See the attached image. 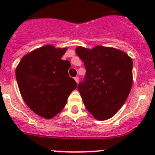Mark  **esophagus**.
Masks as SVG:
<instances>
[{"mask_svg": "<svg viewBox=\"0 0 155 155\" xmlns=\"http://www.w3.org/2000/svg\"><path fill=\"white\" fill-rule=\"evenodd\" d=\"M74 80H75V81L77 82V83H78V81H79V78H78V77H75Z\"/></svg>", "mask_w": 155, "mask_h": 155, "instance_id": "obj_1", "label": "esophagus"}]
</instances>
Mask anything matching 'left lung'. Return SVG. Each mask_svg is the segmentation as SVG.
Here are the masks:
<instances>
[{
  "instance_id": "obj_1",
  "label": "left lung",
  "mask_w": 155,
  "mask_h": 155,
  "mask_svg": "<svg viewBox=\"0 0 155 155\" xmlns=\"http://www.w3.org/2000/svg\"><path fill=\"white\" fill-rule=\"evenodd\" d=\"M76 53L86 74L78 85L87 111L98 120H109L126 102L133 83L132 59L124 52L97 46H78Z\"/></svg>"
}]
</instances>
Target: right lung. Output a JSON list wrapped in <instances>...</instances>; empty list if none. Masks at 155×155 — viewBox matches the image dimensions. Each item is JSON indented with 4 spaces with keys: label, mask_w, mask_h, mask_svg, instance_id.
Here are the masks:
<instances>
[{
    "label": "right lung",
    "mask_w": 155,
    "mask_h": 155,
    "mask_svg": "<svg viewBox=\"0 0 155 155\" xmlns=\"http://www.w3.org/2000/svg\"><path fill=\"white\" fill-rule=\"evenodd\" d=\"M67 48L44 46L28 53L15 71L21 96L37 115L51 119L65 106L77 83L69 77L71 63L61 59Z\"/></svg>",
    "instance_id": "add662e5"
}]
</instances>
